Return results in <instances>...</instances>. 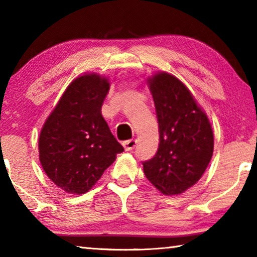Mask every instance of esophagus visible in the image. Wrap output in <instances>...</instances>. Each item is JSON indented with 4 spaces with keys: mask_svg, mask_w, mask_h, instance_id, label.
Segmentation results:
<instances>
[{
    "mask_svg": "<svg viewBox=\"0 0 257 257\" xmlns=\"http://www.w3.org/2000/svg\"><path fill=\"white\" fill-rule=\"evenodd\" d=\"M136 145H137L136 139H130V140H126V142L122 143V146H124V149L126 151H132L136 147Z\"/></svg>",
    "mask_w": 257,
    "mask_h": 257,
    "instance_id": "obj_1",
    "label": "esophagus"
}]
</instances>
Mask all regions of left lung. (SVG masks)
I'll return each mask as SVG.
<instances>
[{"mask_svg": "<svg viewBox=\"0 0 257 257\" xmlns=\"http://www.w3.org/2000/svg\"><path fill=\"white\" fill-rule=\"evenodd\" d=\"M147 83L159 124V147L152 159L143 163L144 173L163 194H181L200 180L212 159V126L177 77L158 72Z\"/></svg>", "mask_w": 257, "mask_h": 257, "instance_id": "obj_1", "label": "left lung"}]
</instances>
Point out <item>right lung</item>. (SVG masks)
<instances>
[{"mask_svg": "<svg viewBox=\"0 0 257 257\" xmlns=\"http://www.w3.org/2000/svg\"><path fill=\"white\" fill-rule=\"evenodd\" d=\"M106 77L87 73L70 83L42 127L38 150L49 179L66 193L84 194L124 151L101 115Z\"/></svg>", "mask_w": 257, "mask_h": 257, "instance_id": "obj_1", "label": "right lung"}]
</instances>
